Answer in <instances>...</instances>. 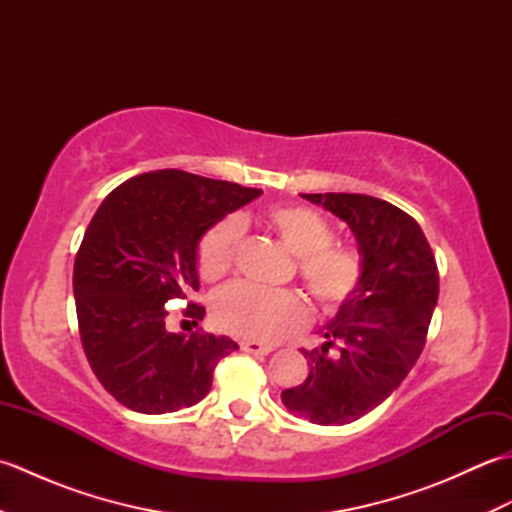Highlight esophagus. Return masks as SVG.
<instances>
[{
	"instance_id": "1",
	"label": "esophagus",
	"mask_w": 512,
	"mask_h": 512,
	"mask_svg": "<svg viewBox=\"0 0 512 512\" xmlns=\"http://www.w3.org/2000/svg\"><path fill=\"white\" fill-rule=\"evenodd\" d=\"M242 350L246 354H255V356H266L273 352V347L266 345V343H259V341H242Z\"/></svg>"
}]
</instances>
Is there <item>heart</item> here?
<instances>
[{"mask_svg":"<svg viewBox=\"0 0 512 512\" xmlns=\"http://www.w3.org/2000/svg\"><path fill=\"white\" fill-rule=\"evenodd\" d=\"M268 222L281 242L299 257V275L312 297L325 310L339 308L361 284L363 264L354 248L334 244L330 220L310 206H275ZM244 226L237 217L217 222L202 237L198 268L204 279L222 277L233 266ZM211 317L217 328L253 341H277L299 330L308 319V308L290 290L259 288L233 281L211 297Z\"/></svg>","mask_w":512,"mask_h":512,"instance_id":"b5f03b06","label":"heart"}]
</instances>
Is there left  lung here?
<instances>
[{"mask_svg":"<svg viewBox=\"0 0 512 512\" xmlns=\"http://www.w3.org/2000/svg\"><path fill=\"white\" fill-rule=\"evenodd\" d=\"M339 217L356 237L363 275L325 323V343L301 350L310 374L281 391L295 416L347 424L387 400L416 365L438 303V266L418 222L361 193H301Z\"/></svg>","mask_w":512,"mask_h":512,"instance_id":"1","label":"left lung"}]
</instances>
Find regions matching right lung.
Wrapping results in <instances>:
<instances>
[{
  "label": "right lung",
  "mask_w": 512,
  "mask_h": 512,
  "mask_svg": "<svg viewBox=\"0 0 512 512\" xmlns=\"http://www.w3.org/2000/svg\"><path fill=\"white\" fill-rule=\"evenodd\" d=\"M262 189L162 169L123 182L94 213L74 259L76 319L85 356L110 394L138 413L200 402L228 336L173 334L165 303L200 288L198 248L209 228ZM195 323L204 308H187Z\"/></svg>",
  "instance_id": "1"
}]
</instances>
